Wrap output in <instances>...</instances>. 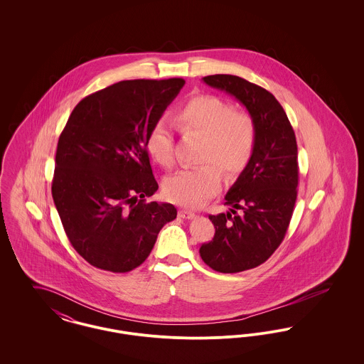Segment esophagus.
Returning a JSON list of instances; mask_svg holds the SVG:
<instances>
[{
  "mask_svg": "<svg viewBox=\"0 0 364 364\" xmlns=\"http://www.w3.org/2000/svg\"><path fill=\"white\" fill-rule=\"evenodd\" d=\"M178 217L186 218V220H191L195 217V213L191 210H178Z\"/></svg>",
  "mask_w": 364,
  "mask_h": 364,
  "instance_id": "esophagus-1",
  "label": "esophagus"
}]
</instances>
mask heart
Instances as JSON below:
<instances>
[{"label": "heart", "instance_id": "obj_1", "mask_svg": "<svg viewBox=\"0 0 364 364\" xmlns=\"http://www.w3.org/2000/svg\"><path fill=\"white\" fill-rule=\"evenodd\" d=\"M173 124L183 135L200 138L202 165L168 177L165 193L174 203L199 208L221 188V171L235 177L247 168L257 146V124L251 114L215 95L191 98L177 110ZM146 149L161 166H173V132L166 119L151 127Z\"/></svg>", "mask_w": 364, "mask_h": 364}]
</instances>
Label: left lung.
Instances as JSON below:
<instances>
[{
    "mask_svg": "<svg viewBox=\"0 0 364 364\" xmlns=\"http://www.w3.org/2000/svg\"><path fill=\"white\" fill-rule=\"evenodd\" d=\"M208 86L240 101L257 124L254 156L228 191V213L208 215L215 228L200 245L203 262L220 273H239L269 259L294 214L299 165L294 128L272 92L233 75L203 77Z\"/></svg>",
    "mask_w": 364,
    "mask_h": 364,
    "instance_id": "left-lung-1",
    "label": "left lung"
}]
</instances>
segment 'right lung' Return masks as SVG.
<instances>
[{"mask_svg": "<svg viewBox=\"0 0 364 364\" xmlns=\"http://www.w3.org/2000/svg\"><path fill=\"white\" fill-rule=\"evenodd\" d=\"M184 85L122 80L70 113L57 144L53 200L72 247L94 267L136 269L177 215L171 203L146 202L158 190L146 140Z\"/></svg>", "mask_w": 364, "mask_h": 364, "instance_id": "obj_1", "label": "right lung"}]
</instances>
